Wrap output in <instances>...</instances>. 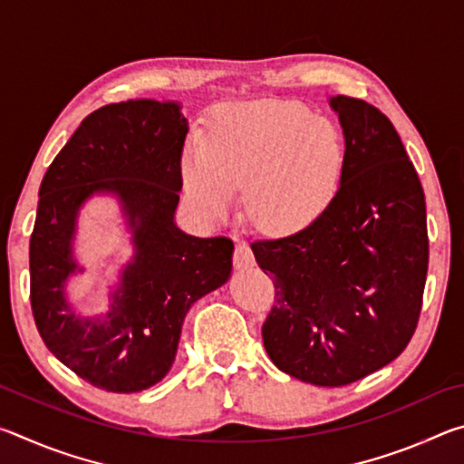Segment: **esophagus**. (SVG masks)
Here are the masks:
<instances>
[{"label": "esophagus", "instance_id": "obj_1", "mask_svg": "<svg viewBox=\"0 0 464 464\" xmlns=\"http://www.w3.org/2000/svg\"><path fill=\"white\" fill-rule=\"evenodd\" d=\"M233 264H235V268H237V270L251 268V266H254V254H251V249L243 241H239L237 246H235Z\"/></svg>", "mask_w": 464, "mask_h": 464}]
</instances>
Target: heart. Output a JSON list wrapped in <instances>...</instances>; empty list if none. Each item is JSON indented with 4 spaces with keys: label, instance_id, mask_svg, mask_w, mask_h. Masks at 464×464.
<instances>
[{
    "label": "heart",
    "instance_id": "b5f03b06",
    "mask_svg": "<svg viewBox=\"0 0 464 464\" xmlns=\"http://www.w3.org/2000/svg\"><path fill=\"white\" fill-rule=\"evenodd\" d=\"M345 145L325 119L288 100L218 112L208 139L182 155L184 188L204 215L218 218L246 184L249 217L266 231L296 233L327 213L340 190Z\"/></svg>",
    "mask_w": 464,
    "mask_h": 464
}]
</instances>
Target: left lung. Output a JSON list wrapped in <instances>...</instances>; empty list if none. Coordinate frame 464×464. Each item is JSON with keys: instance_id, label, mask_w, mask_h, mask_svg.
I'll list each match as a JSON object with an SVG mask.
<instances>
[{"instance_id": "left-lung-1", "label": "left lung", "mask_w": 464, "mask_h": 464, "mask_svg": "<svg viewBox=\"0 0 464 464\" xmlns=\"http://www.w3.org/2000/svg\"><path fill=\"white\" fill-rule=\"evenodd\" d=\"M343 178L327 213L288 237L251 243L276 295L262 325L282 372L343 387L392 362L418 327L428 274L426 198L392 122L335 96Z\"/></svg>"}]
</instances>
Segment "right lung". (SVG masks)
I'll list each match as a JSON object with an SVG mask.
<instances>
[{
    "label": "right lung",
    "mask_w": 464,
    "mask_h": 464,
    "mask_svg": "<svg viewBox=\"0 0 464 464\" xmlns=\"http://www.w3.org/2000/svg\"><path fill=\"white\" fill-rule=\"evenodd\" d=\"M188 121L174 102L129 100L85 116L46 169L30 235V304L43 342L83 381L110 392L153 387L176 360L188 309L229 280L233 241L192 237L174 213ZM96 191L120 196L136 243L106 318L80 320L64 301L76 269L74 217Z\"/></svg>",
    "instance_id": "right-lung-1"
}]
</instances>
